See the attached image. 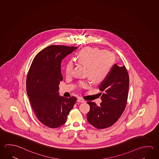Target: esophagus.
Segmentation results:
<instances>
[{
    "label": "esophagus",
    "instance_id": "1",
    "mask_svg": "<svg viewBox=\"0 0 159 159\" xmlns=\"http://www.w3.org/2000/svg\"><path fill=\"white\" fill-rule=\"evenodd\" d=\"M78 102H80V103H84L85 101L83 99L78 98Z\"/></svg>",
    "mask_w": 159,
    "mask_h": 159
}]
</instances>
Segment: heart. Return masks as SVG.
Returning <instances> with one entry per match:
<instances>
[{
    "label": "heart",
    "mask_w": 159,
    "mask_h": 159,
    "mask_svg": "<svg viewBox=\"0 0 159 159\" xmlns=\"http://www.w3.org/2000/svg\"><path fill=\"white\" fill-rule=\"evenodd\" d=\"M75 59L78 63L87 67V75L95 83L102 82L107 78L114 63L111 53L103 52L97 48L89 47L81 50ZM73 62H68L65 67L66 75H70L73 73ZM79 86L82 88H88L90 83L87 81H81Z\"/></svg>",
    "instance_id": "1"
}]
</instances>
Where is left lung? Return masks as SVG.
I'll return each mask as SVG.
<instances>
[{"mask_svg": "<svg viewBox=\"0 0 159 159\" xmlns=\"http://www.w3.org/2000/svg\"><path fill=\"white\" fill-rule=\"evenodd\" d=\"M128 88L129 76L126 68L115 64L99 87L103 92L100 106L94 102H87L90 106L86 115L89 123L98 129H104L116 122L125 111Z\"/></svg>", "mask_w": 159, "mask_h": 159, "instance_id": "8db88e82", "label": "left lung"}]
</instances>
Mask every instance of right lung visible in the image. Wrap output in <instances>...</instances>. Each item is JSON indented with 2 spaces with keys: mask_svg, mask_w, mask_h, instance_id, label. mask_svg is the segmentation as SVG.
<instances>
[{
  "mask_svg": "<svg viewBox=\"0 0 159 159\" xmlns=\"http://www.w3.org/2000/svg\"><path fill=\"white\" fill-rule=\"evenodd\" d=\"M76 47L51 45L37 53L32 62L26 80V89L31 106L39 121L50 128L66 122L76 98L60 96V82L63 77L62 60Z\"/></svg>",
  "mask_w": 159,
  "mask_h": 159,
  "instance_id": "1",
  "label": "right lung"
}]
</instances>
